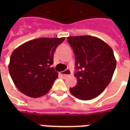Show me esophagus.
<instances>
[{"label": "esophagus", "mask_w": 130, "mask_h": 130, "mask_svg": "<svg viewBox=\"0 0 130 130\" xmlns=\"http://www.w3.org/2000/svg\"><path fill=\"white\" fill-rule=\"evenodd\" d=\"M60 74L62 75V76H64V77L65 76H68V75H70L71 74V71L69 69H67L65 71H63L61 72H60Z\"/></svg>", "instance_id": "34e87169"}]
</instances>
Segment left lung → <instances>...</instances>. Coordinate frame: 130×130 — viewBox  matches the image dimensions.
<instances>
[{"label": "left lung", "mask_w": 130, "mask_h": 130, "mask_svg": "<svg viewBox=\"0 0 130 130\" xmlns=\"http://www.w3.org/2000/svg\"><path fill=\"white\" fill-rule=\"evenodd\" d=\"M75 55V87L71 94L83 101L98 96L108 85L114 72L117 61L111 47L103 40L90 35L68 37Z\"/></svg>", "instance_id": "left-lung-1"}]
</instances>
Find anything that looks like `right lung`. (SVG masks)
Masks as SVG:
<instances>
[{"mask_svg": "<svg viewBox=\"0 0 130 130\" xmlns=\"http://www.w3.org/2000/svg\"><path fill=\"white\" fill-rule=\"evenodd\" d=\"M64 39L37 38L23 43L13 51L8 70L20 92L36 98L50 91L58 74L51 67L53 54Z\"/></svg>", "mask_w": 130, "mask_h": 130, "instance_id": "right-lung-1", "label": "right lung"}]
</instances>
